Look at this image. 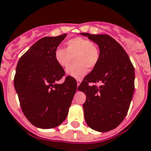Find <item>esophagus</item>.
<instances>
[{
    "instance_id": "obj_1",
    "label": "esophagus",
    "mask_w": 151,
    "mask_h": 151,
    "mask_svg": "<svg viewBox=\"0 0 151 151\" xmlns=\"http://www.w3.org/2000/svg\"><path fill=\"white\" fill-rule=\"evenodd\" d=\"M80 83H81V80L78 79V80H77V86H79L80 85Z\"/></svg>"
}]
</instances>
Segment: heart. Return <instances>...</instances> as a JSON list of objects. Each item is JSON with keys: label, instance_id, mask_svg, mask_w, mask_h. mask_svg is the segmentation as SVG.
I'll return each mask as SVG.
<instances>
[{"label": "heart", "instance_id": "1", "mask_svg": "<svg viewBox=\"0 0 151 151\" xmlns=\"http://www.w3.org/2000/svg\"><path fill=\"white\" fill-rule=\"evenodd\" d=\"M66 49L58 47L54 58L61 68H67L74 58L75 64L66 69L68 76L75 79H82L86 73L87 68L96 67L100 58V50L94 43L85 38L76 37L66 42Z\"/></svg>", "mask_w": 151, "mask_h": 151}]
</instances>
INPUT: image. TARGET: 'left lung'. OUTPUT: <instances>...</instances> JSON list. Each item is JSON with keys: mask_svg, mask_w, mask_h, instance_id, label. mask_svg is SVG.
I'll return each mask as SVG.
<instances>
[{"mask_svg": "<svg viewBox=\"0 0 151 151\" xmlns=\"http://www.w3.org/2000/svg\"><path fill=\"white\" fill-rule=\"evenodd\" d=\"M96 43L100 58L78 87L86 96L84 116L89 127L98 132L115 129L127 114L134 93L135 70L123 47L106 34L80 33ZM100 82L101 86L88 83Z\"/></svg>", "mask_w": 151, "mask_h": 151, "instance_id": "1", "label": "left lung"}]
</instances>
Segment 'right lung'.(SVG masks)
Masks as SVG:
<instances>
[{
  "mask_svg": "<svg viewBox=\"0 0 151 151\" xmlns=\"http://www.w3.org/2000/svg\"><path fill=\"white\" fill-rule=\"evenodd\" d=\"M67 35L39 40L21 57L14 79L15 91L23 114L30 123L40 129L61 125L77 90L76 80L67 76L56 63L55 50Z\"/></svg>",
  "mask_w": 151,
  "mask_h": 151,
  "instance_id": "add662e5",
  "label": "right lung"
}]
</instances>
